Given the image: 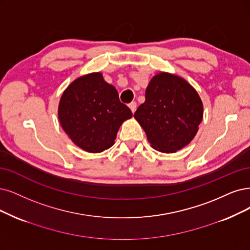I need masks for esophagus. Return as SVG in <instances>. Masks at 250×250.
Here are the masks:
<instances>
[{"label": "esophagus", "mask_w": 250, "mask_h": 250, "mask_svg": "<svg viewBox=\"0 0 250 250\" xmlns=\"http://www.w3.org/2000/svg\"><path fill=\"white\" fill-rule=\"evenodd\" d=\"M128 107H130V109L132 110V112L134 113L136 109H137V103H136V102H132V103L128 104Z\"/></svg>", "instance_id": "1"}]
</instances>
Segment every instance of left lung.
<instances>
[{
    "instance_id": "left-lung-1",
    "label": "left lung",
    "mask_w": 250,
    "mask_h": 250,
    "mask_svg": "<svg viewBox=\"0 0 250 250\" xmlns=\"http://www.w3.org/2000/svg\"><path fill=\"white\" fill-rule=\"evenodd\" d=\"M153 148L175 152L196 136L203 118L202 101L188 83L168 73L149 82L145 102L134 114Z\"/></svg>"
}]
</instances>
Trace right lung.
<instances>
[{"label": "right lung", "mask_w": 250, "mask_h": 250, "mask_svg": "<svg viewBox=\"0 0 250 250\" xmlns=\"http://www.w3.org/2000/svg\"><path fill=\"white\" fill-rule=\"evenodd\" d=\"M132 116L131 109L119 101L117 90L101 73L73 81L59 106L62 130L80 148L94 153L110 148L119 126Z\"/></svg>", "instance_id": "obj_1"}]
</instances>
